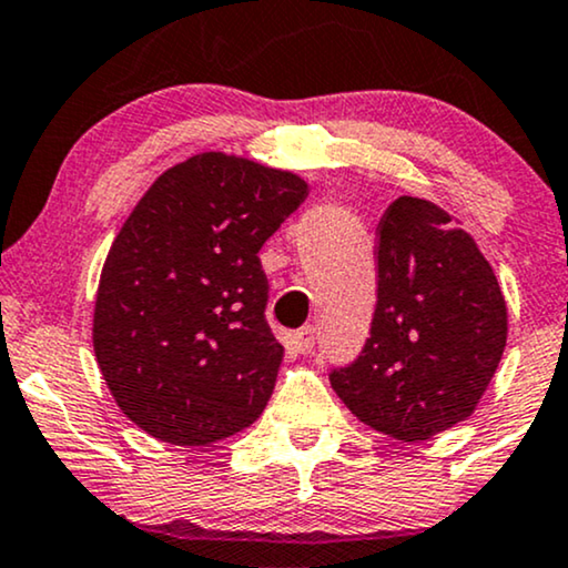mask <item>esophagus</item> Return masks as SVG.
<instances>
[{"label":"esophagus","instance_id":"34e87169","mask_svg":"<svg viewBox=\"0 0 568 568\" xmlns=\"http://www.w3.org/2000/svg\"><path fill=\"white\" fill-rule=\"evenodd\" d=\"M314 338H317V327L304 325V327H298L296 333H293V346H296V352L310 354L312 346H314Z\"/></svg>","mask_w":568,"mask_h":568}]
</instances>
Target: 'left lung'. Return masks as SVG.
Here are the masks:
<instances>
[{
	"label": "left lung",
	"mask_w": 568,
	"mask_h": 568,
	"mask_svg": "<svg viewBox=\"0 0 568 568\" xmlns=\"http://www.w3.org/2000/svg\"><path fill=\"white\" fill-rule=\"evenodd\" d=\"M378 302L359 357L331 386L362 423L423 442L466 420L508 338V310L479 245L447 211L396 197L378 222Z\"/></svg>",
	"instance_id": "8db88e82"
}]
</instances>
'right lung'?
<instances>
[{
	"label": "right lung",
	"instance_id": "add662e5",
	"mask_svg": "<svg viewBox=\"0 0 568 568\" xmlns=\"http://www.w3.org/2000/svg\"><path fill=\"white\" fill-rule=\"evenodd\" d=\"M306 195L302 176L201 153L140 197L102 266L92 344L142 432L203 447L264 413L283 346L258 251Z\"/></svg>",
	"mask_w": 568,
	"mask_h": 568
}]
</instances>
